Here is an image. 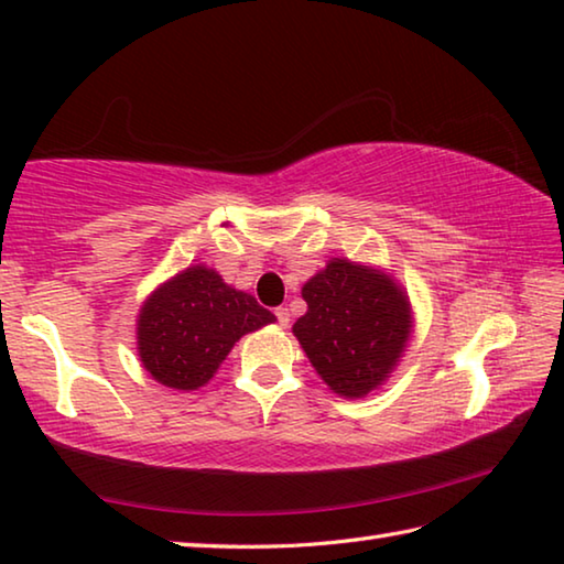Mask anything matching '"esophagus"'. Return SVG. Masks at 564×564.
<instances>
[{
  "label": "esophagus",
  "instance_id": "34e87169",
  "mask_svg": "<svg viewBox=\"0 0 564 564\" xmlns=\"http://www.w3.org/2000/svg\"><path fill=\"white\" fill-rule=\"evenodd\" d=\"M274 315H276V323H280L282 327L290 325V310L288 307H276Z\"/></svg>",
  "mask_w": 564,
  "mask_h": 564
}]
</instances>
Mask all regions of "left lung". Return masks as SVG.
Returning <instances> with one entry per match:
<instances>
[{
    "label": "left lung",
    "instance_id": "obj_1",
    "mask_svg": "<svg viewBox=\"0 0 564 564\" xmlns=\"http://www.w3.org/2000/svg\"><path fill=\"white\" fill-rule=\"evenodd\" d=\"M307 312L292 325L312 368L345 398L383 386L411 337V302L386 272L330 259L302 288Z\"/></svg>",
    "mask_w": 564,
    "mask_h": 564
}]
</instances>
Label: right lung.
<instances>
[{
  "mask_svg": "<svg viewBox=\"0 0 564 564\" xmlns=\"http://www.w3.org/2000/svg\"><path fill=\"white\" fill-rule=\"evenodd\" d=\"M274 323L252 294L234 290L209 267L163 282L138 315V355L153 380L196 391L214 378L241 335Z\"/></svg>",
  "mask_w": 564,
  "mask_h": 564,
  "instance_id": "obj_1",
  "label": "right lung"
}]
</instances>
